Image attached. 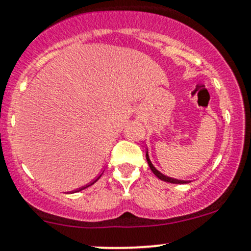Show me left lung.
I'll use <instances>...</instances> for the list:
<instances>
[{
	"label": "left lung",
	"mask_w": 251,
	"mask_h": 251,
	"mask_svg": "<svg viewBox=\"0 0 251 251\" xmlns=\"http://www.w3.org/2000/svg\"><path fill=\"white\" fill-rule=\"evenodd\" d=\"M147 161H148V165H149V168L151 169V171H152V173H154V175L156 176L157 178H160V180H163V181H165V182H170V183H182V182H183V181L176 180V178H171V177H168V176L163 175V174L160 173V171H157L156 169H155L154 166H152L151 161H150V159H149V155H148V150H147Z\"/></svg>",
	"instance_id": "8db88e82"
}]
</instances>
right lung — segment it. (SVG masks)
Instances as JSON below:
<instances>
[{
  "label": "right lung",
  "instance_id": "add662e5",
  "mask_svg": "<svg viewBox=\"0 0 251 251\" xmlns=\"http://www.w3.org/2000/svg\"><path fill=\"white\" fill-rule=\"evenodd\" d=\"M100 177H101V175H100V176H99V177H97V178H95V181H94V182H91V183H90V185H92V183H95V182H96V181H97V180H99V178H100ZM90 185H87V186H90ZM87 186H83V187L78 188V190H83V188H86V187H87Z\"/></svg>",
  "mask_w": 251,
  "mask_h": 251
}]
</instances>
